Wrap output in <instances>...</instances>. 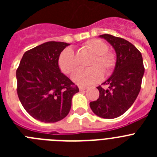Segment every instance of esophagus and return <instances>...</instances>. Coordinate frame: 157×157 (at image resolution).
Listing matches in <instances>:
<instances>
[{"instance_id": "obj_1", "label": "esophagus", "mask_w": 157, "mask_h": 157, "mask_svg": "<svg viewBox=\"0 0 157 157\" xmlns=\"http://www.w3.org/2000/svg\"><path fill=\"white\" fill-rule=\"evenodd\" d=\"M87 87L86 86H79V90L80 91H83V90H86Z\"/></svg>"}]
</instances>
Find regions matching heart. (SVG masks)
Instances as JSON below:
<instances>
[{
  "label": "heart",
  "mask_w": 157,
  "mask_h": 157,
  "mask_svg": "<svg viewBox=\"0 0 157 157\" xmlns=\"http://www.w3.org/2000/svg\"><path fill=\"white\" fill-rule=\"evenodd\" d=\"M84 48L94 54L89 62L90 68L81 69L72 75V81L80 86H87L98 82L102 78V72L109 75L114 70L116 57L113 52L108 49V45L98 38H92L86 41ZM59 68L64 74H71L78 67V60L74 50L70 47L64 48L58 58Z\"/></svg>",
  "instance_id": "b5f03b06"
}]
</instances>
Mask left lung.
<instances>
[{
  "label": "left lung",
  "instance_id": "obj_1",
  "mask_svg": "<svg viewBox=\"0 0 157 157\" xmlns=\"http://www.w3.org/2000/svg\"><path fill=\"white\" fill-rule=\"evenodd\" d=\"M109 41L116 52V64L113 74L97 88L100 95L90 103L94 114L105 119L122 116L133 105L138 97L145 72L140 51L133 44L122 37L111 34L100 35Z\"/></svg>",
  "mask_w": 157,
  "mask_h": 157
}]
</instances>
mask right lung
Listing matches in <instances>:
<instances>
[{"label": "right lung", "mask_w": 157, "mask_h": 157, "mask_svg": "<svg viewBox=\"0 0 157 157\" xmlns=\"http://www.w3.org/2000/svg\"><path fill=\"white\" fill-rule=\"evenodd\" d=\"M69 45L48 41L23 54L16 70L17 94L25 110L35 120H63L70 112L72 97L79 91L58 65L59 54Z\"/></svg>", "instance_id": "1"}]
</instances>
